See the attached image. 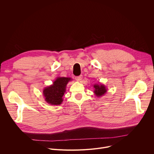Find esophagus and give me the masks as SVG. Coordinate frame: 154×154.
<instances>
[{
  "label": "esophagus",
  "mask_w": 154,
  "mask_h": 154,
  "mask_svg": "<svg viewBox=\"0 0 154 154\" xmlns=\"http://www.w3.org/2000/svg\"><path fill=\"white\" fill-rule=\"evenodd\" d=\"M82 79V75H80L79 76H77V77H75V80L78 82H80Z\"/></svg>",
  "instance_id": "34e87169"
}]
</instances>
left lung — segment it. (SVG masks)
Segmentation results:
<instances>
[{"label": "left lung", "instance_id": "obj_1", "mask_svg": "<svg viewBox=\"0 0 154 154\" xmlns=\"http://www.w3.org/2000/svg\"><path fill=\"white\" fill-rule=\"evenodd\" d=\"M93 87L94 88V93L97 97L103 96L107 92L106 87L101 83H95L93 85Z\"/></svg>", "mask_w": 154, "mask_h": 154}]
</instances>
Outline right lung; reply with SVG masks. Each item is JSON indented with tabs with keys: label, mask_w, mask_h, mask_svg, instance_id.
<instances>
[{
	"label": "right lung",
	"mask_w": 154,
	"mask_h": 154,
	"mask_svg": "<svg viewBox=\"0 0 154 154\" xmlns=\"http://www.w3.org/2000/svg\"><path fill=\"white\" fill-rule=\"evenodd\" d=\"M72 79L71 77H57L52 85L45 88L42 91L45 101L52 105L61 104L63 101V96L66 90V85Z\"/></svg>",
	"instance_id": "obj_1"
}]
</instances>
